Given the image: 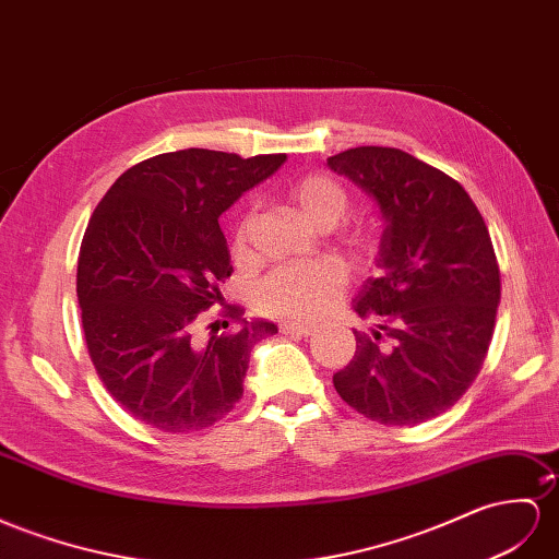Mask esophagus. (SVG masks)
Listing matches in <instances>:
<instances>
[{"instance_id":"34e87169","label":"esophagus","mask_w":559,"mask_h":559,"mask_svg":"<svg viewBox=\"0 0 559 559\" xmlns=\"http://www.w3.org/2000/svg\"><path fill=\"white\" fill-rule=\"evenodd\" d=\"M317 331V325L311 323H295V321H283L281 323V333L285 335H299V337H307Z\"/></svg>"}]
</instances>
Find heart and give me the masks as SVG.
Returning <instances> with one entry per match:
<instances>
[{
	"mask_svg": "<svg viewBox=\"0 0 559 559\" xmlns=\"http://www.w3.org/2000/svg\"><path fill=\"white\" fill-rule=\"evenodd\" d=\"M290 203L319 228H333L349 210V191L331 175H305L288 186ZM250 217L236 231V252L246 250ZM364 242V240H359ZM345 290V271L331 260L283 264L257 283L254 307L271 319L311 321L335 305Z\"/></svg>",
	"mask_w": 559,
	"mask_h": 559,
	"instance_id": "obj_1",
	"label": "heart"
}]
</instances>
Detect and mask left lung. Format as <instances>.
Returning a JSON list of instances; mask_svg holds the SVG:
<instances>
[{
  "mask_svg": "<svg viewBox=\"0 0 559 559\" xmlns=\"http://www.w3.org/2000/svg\"><path fill=\"white\" fill-rule=\"evenodd\" d=\"M328 167L376 198L384 231L354 311V359L333 384L380 425H418L461 399L491 345L500 271L477 205L461 183L399 148L359 146Z\"/></svg>",
  "mask_w": 559,
  "mask_h": 559,
  "instance_id": "1",
  "label": "left lung"
}]
</instances>
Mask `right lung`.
Instances as JSON below:
<instances>
[{"instance_id": "obj_1", "label": "right lung", "mask_w": 559, "mask_h": 559, "mask_svg": "<svg viewBox=\"0 0 559 559\" xmlns=\"http://www.w3.org/2000/svg\"><path fill=\"white\" fill-rule=\"evenodd\" d=\"M285 163V153L240 157L186 148L130 167L96 205L78 260L87 349L112 399L163 432H198L242 396L250 352L278 333L240 307L210 323L231 276L222 212ZM235 328L216 335L219 324Z\"/></svg>"}]
</instances>
